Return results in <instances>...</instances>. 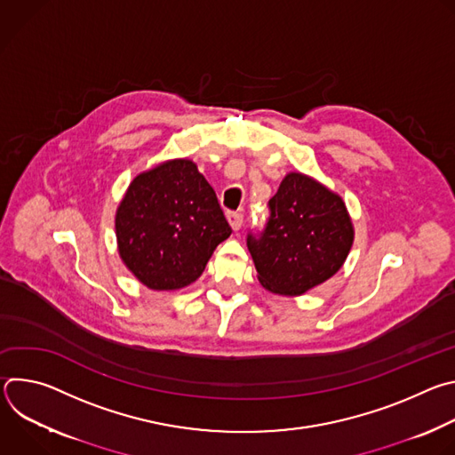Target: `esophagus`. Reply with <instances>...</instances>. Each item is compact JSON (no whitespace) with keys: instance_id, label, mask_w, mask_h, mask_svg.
Masks as SVG:
<instances>
[{"instance_id":"obj_1","label":"esophagus","mask_w":455,"mask_h":455,"mask_svg":"<svg viewBox=\"0 0 455 455\" xmlns=\"http://www.w3.org/2000/svg\"><path fill=\"white\" fill-rule=\"evenodd\" d=\"M228 221L234 230H239L243 227V214L241 212H228Z\"/></svg>"}]
</instances>
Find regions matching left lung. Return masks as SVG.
Listing matches in <instances>:
<instances>
[{
    "instance_id": "left-lung-1",
    "label": "left lung",
    "mask_w": 455,
    "mask_h": 455,
    "mask_svg": "<svg viewBox=\"0 0 455 455\" xmlns=\"http://www.w3.org/2000/svg\"><path fill=\"white\" fill-rule=\"evenodd\" d=\"M268 211L263 228L246 235L257 279L267 290L300 295L340 270L353 244V225L337 194L290 172Z\"/></svg>"
}]
</instances>
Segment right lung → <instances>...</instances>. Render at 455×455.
<instances>
[{
    "mask_svg": "<svg viewBox=\"0 0 455 455\" xmlns=\"http://www.w3.org/2000/svg\"><path fill=\"white\" fill-rule=\"evenodd\" d=\"M125 267L151 290L196 281L232 228L196 164L165 162L129 185L115 220Z\"/></svg>",
    "mask_w": 455,
    "mask_h": 455,
    "instance_id": "obj_1",
    "label": "right lung"
}]
</instances>
